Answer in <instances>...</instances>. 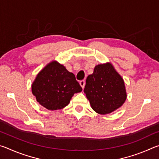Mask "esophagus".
<instances>
[{"label":"esophagus","mask_w":159,"mask_h":159,"mask_svg":"<svg viewBox=\"0 0 159 159\" xmlns=\"http://www.w3.org/2000/svg\"><path fill=\"white\" fill-rule=\"evenodd\" d=\"M80 86H81V88L83 89V88H84V87H85V80H81V81H80Z\"/></svg>","instance_id":"34e87169"}]
</instances>
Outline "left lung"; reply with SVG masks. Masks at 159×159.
Returning a JSON list of instances; mask_svg holds the SVG:
<instances>
[{
	"label": "left lung",
	"mask_w": 159,
	"mask_h": 159,
	"mask_svg": "<svg viewBox=\"0 0 159 159\" xmlns=\"http://www.w3.org/2000/svg\"><path fill=\"white\" fill-rule=\"evenodd\" d=\"M84 93L92 109L99 114L116 111L127 98L124 80L110 62L95 66L86 79Z\"/></svg>",
	"instance_id": "left-lung-1"
}]
</instances>
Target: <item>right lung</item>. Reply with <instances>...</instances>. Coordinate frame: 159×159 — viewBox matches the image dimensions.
<instances>
[{"instance_id":"add662e5","label":"right lung","mask_w":159,"mask_h":159,"mask_svg":"<svg viewBox=\"0 0 159 159\" xmlns=\"http://www.w3.org/2000/svg\"><path fill=\"white\" fill-rule=\"evenodd\" d=\"M81 91L74 74L57 61L48 63L31 84V92L36 101L51 111L64 108L74 94Z\"/></svg>"}]
</instances>
